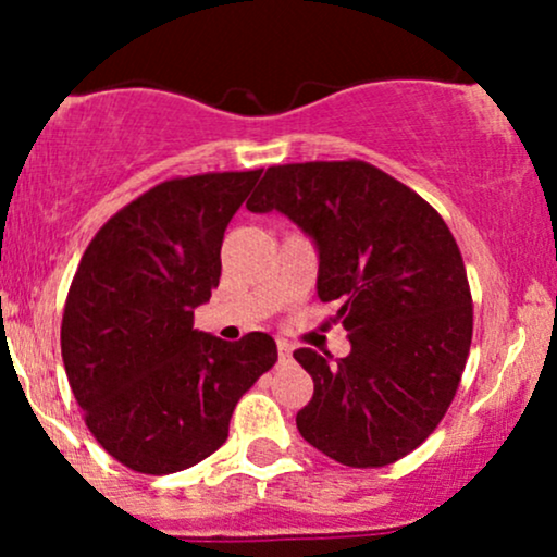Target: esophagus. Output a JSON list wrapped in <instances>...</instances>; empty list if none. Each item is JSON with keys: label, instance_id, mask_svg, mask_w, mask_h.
I'll return each instance as SVG.
<instances>
[{"label": "esophagus", "instance_id": "1", "mask_svg": "<svg viewBox=\"0 0 557 557\" xmlns=\"http://www.w3.org/2000/svg\"><path fill=\"white\" fill-rule=\"evenodd\" d=\"M277 354H280V361H290L293 345L287 341H277Z\"/></svg>", "mask_w": 557, "mask_h": 557}]
</instances>
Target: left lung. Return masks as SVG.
I'll return each instance as SVG.
<instances>
[{"mask_svg":"<svg viewBox=\"0 0 557 557\" xmlns=\"http://www.w3.org/2000/svg\"><path fill=\"white\" fill-rule=\"evenodd\" d=\"M251 212H283L319 248L317 293L350 354L298 348L314 380L296 424L354 469L400 461L437 430L469 359L474 304L445 220L417 190L361 159L267 168Z\"/></svg>","mask_w":557,"mask_h":557,"instance_id":"left-lung-1","label":"left lung"}]
</instances>
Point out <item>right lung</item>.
Returning <instances> with one entry per match:
<instances>
[{"label":"right lung","instance_id":"add662e5","mask_svg":"<svg viewBox=\"0 0 557 557\" xmlns=\"http://www.w3.org/2000/svg\"><path fill=\"white\" fill-rule=\"evenodd\" d=\"M261 170L170 177L101 225L70 283L62 361L96 443L138 474H175L225 445L235 406L277 361L267 332L194 330L220 285L227 222Z\"/></svg>","mask_w":557,"mask_h":557}]
</instances>
